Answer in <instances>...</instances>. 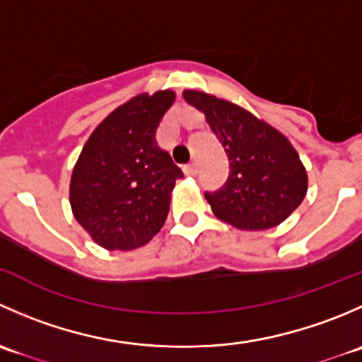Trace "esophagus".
Instances as JSON below:
<instances>
[{
	"instance_id": "obj_1",
	"label": "esophagus",
	"mask_w": 362,
	"mask_h": 362,
	"mask_svg": "<svg viewBox=\"0 0 362 362\" xmlns=\"http://www.w3.org/2000/svg\"><path fill=\"white\" fill-rule=\"evenodd\" d=\"M184 173L187 175V177H196V175H198V166H196L194 163L189 164V166L184 168Z\"/></svg>"
}]
</instances>
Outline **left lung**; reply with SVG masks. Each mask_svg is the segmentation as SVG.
I'll list each match as a JSON object with an SVG mask.
<instances>
[{
  "label": "left lung",
  "instance_id": "obj_1",
  "mask_svg": "<svg viewBox=\"0 0 362 362\" xmlns=\"http://www.w3.org/2000/svg\"><path fill=\"white\" fill-rule=\"evenodd\" d=\"M182 96L203 113L229 163L224 187L204 194L215 217L242 231L282 224L308 191V175L293 144L240 105L202 90L187 89Z\"/></svg>",
  "mask_w": 362,
  "mask_h": 362
}]
</instances>
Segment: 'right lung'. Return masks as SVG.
I'll return each mask as SVG.
<instances>
[{
  "instance_id": "obj_1",
  "label": "right lung",
  "mask_w": 362,
  "mask_h": 362,
  "mask_svg": "<svg viewBox=\"0 0 362 362\" xmlns=\"http://www.w3.org/2000/svg\"><path fill=\"white\" fill-rule=\"evenodd\" d=\"M171 89L140 93L108 113L83 145L69 180L76 222L107 250H133L151 242L168 217L182 171L156 144Z\"/></svg>"
}]
</instances>
